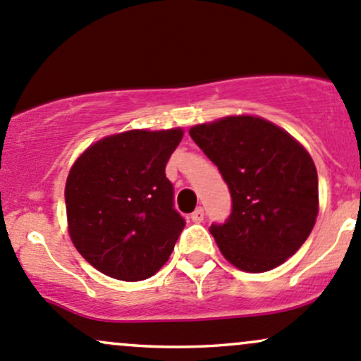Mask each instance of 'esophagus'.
<instances>
[{
  "label": "esophagus",
  "mask_w": 361,
  "mask_h": 361,
  "mask_svg": "<svg viewBox=\"0 0 361 361\" xmlns=\"http://www.w3.org/2000/svg\"><path fill=\"white\" fill-rule=\"evenodd\" d=\"M203 219H204V210L201 207H197L196 210L191 213V220L192 222H201Z\"/></svg>",
  "instance_id": "esophagus-1"
}]
</instances>
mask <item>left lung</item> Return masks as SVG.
I'll return each instance as SVG.
<instances>
[{
  "instance_id": "left-lung-1",
  "label": "left lung",
  "mask_w": 361,
  "mask_h": 361,
  "mask_svg": "<svg viewBox=\"0 0 361 361\" xmlns=\"http://www.w3.org/2000/svg\"><path fill=\"white\" fill-rule=\"evenodd\" d=\"M189 135L232 197L228 219L210 227L224 257L253 274L293 257L319 213V177L308 151L284 129L250 115L195 126Z\"/></svg>"
}]
</instances>
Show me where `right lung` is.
Listing matches in <instances>:
<instances>
[{
    "mask_svg": "<svg viewBox=\"0 0 361 361\" xmlns=\"http://www.w3.org/2000/svg\"><path fill=\"white\" fill-rule=\"evenodd\" d=\"M182 129L108 135L77 158L65 185L73 246L118 281L151 277L165 265L185 220L173 208L165 166Z\"/></svg>",
    "mask_w": 361,
    "mask_h": 361,
    "instance_id": "obj_1",
    "label": "right lung"
}]
</instances>
